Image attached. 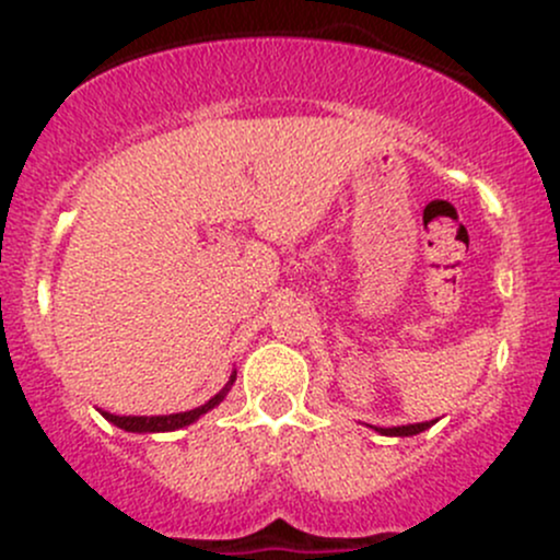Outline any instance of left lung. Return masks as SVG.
Instances as JSON below:
<instances>
[{
    "instance_id": "left-lung-1",
    "label": "left lung",
    "mask_w": 560,
    "mask_h": 560,
    "mask_svg": "<svg viewBox=\"0 0 560 560\" xmlns=\"http://www.w3.org/2000/svg\"><path fill=\"white\" fill-rule=\"evenodd\" d=\"M432 427V423H408V427H392V429H382V427H376V432H382V434H387V436H410V434H419V432H423V429H429Z\"/></svg>"
}]
</instances>
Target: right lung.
I'll return each instance as SVG.
<instances>
[{"label": "right lung", "instance_id": "add662e5", "mask_svg": "<svg viewBox=\"0 0 560 560\" xmlns=\"http://www.w3.org/2000/svg\"><path fill=\"white\" fill-rule=\"evenodd\" d=\"M234 382V378H231ZM229 389V387H226ZM226 389L218 392L213 400H208L205 405H199L195 410H184V413H171V416H113V413H105L102 410V416H105L107 421H113L115 427L126 429V432H173V429H182V427H189L191 421H197L199 416L208 413L210 408H215L218 402L226 397Z\"/></svg>", "mask_w": 560, "mask_h": 560}]
</instances>
